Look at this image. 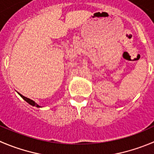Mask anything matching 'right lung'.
Instances as JSON below:
<instances>
[{"label":"right lung","instance_id":"obj_1","mask_svg":"<svg viewBox=\"0 0 154 154\" xmlns=\"http://www.w3.org/2000/svg\"><path fill=\"white\" fill-rule=\"evenodd\" d=\"M19 94H20V96H21L22 97H23V99H24V100H26V102H27V103H29V104L32 105V106H37V107H41V106H38V105L37 103H35V101H33V100H31V99H29V98H28V97H24V96H23V95H22L21 94H20V93H19Z\"/></svg>","mask_w":154,"mask_h":154}]
</instances>
